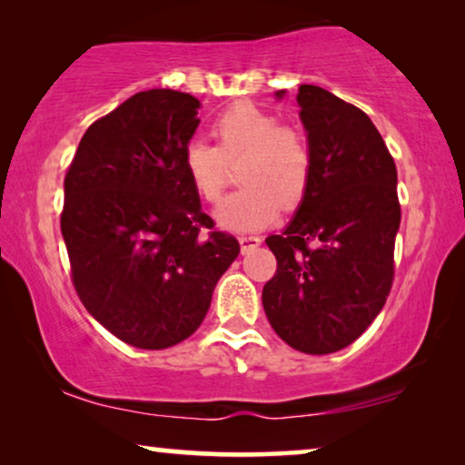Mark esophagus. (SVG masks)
<instances>
[{
	"label": "esophagus",
	"mask_w": 465,
	"mask_h": 465,
	"mask_svg": "<svg viewBox=\"0 0 465 465\" xmlns=\"http://www.w3.org/2000/svg\"><path fill=\"white\" fill-rule=\"evenodd\" d=\"M239 243H241V252H250L253 247H258L262 243V239L260 237H253V234H245V237H239Z\"/></svg>",
	"instance_id": "obj_1"
}]
</instances>
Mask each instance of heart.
Masks as SVG:
<instances>
[{"mask_svg": "<svg viewBox=\"0 0 465 465\" xmlns=\"http://www.w3.org/2000/svg\"><path fill=\"white\" fill-rule=\"evenodd\" d=\"M218 148L193 139L183 148V173L201 201L218 205L224 194L226 161L245 154L239 180L245 183L220 207L231 231H256L275 222L282 209H296L313 180V150L307 135L258 105L234 104L213 123Z\"/></svg>", "mask_w": 465, "mask_h": 465, "instance_id": "obj_1", "label": "heart"}]
</instances>
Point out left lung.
Wrapping results in <instances>:
<instances>
[{"mask_svg": "<svg viewBox=\"0 0 465 465\" xmlns=\"http://www.w3.org/2000/svg\"><path fill=\"white\" fill-rule=\"evenodd\" d=\"M296 101L313 150V180L288 228L266 239L277 271L262 304L290 347L323 355L360 339L390 296L398 173L360 107L313 84L298 88Z\"/></svg>", "mask_w": 465, "mask_h": 465, "instance_id": "8db88e82", "label": "left lung"}]
</instances>
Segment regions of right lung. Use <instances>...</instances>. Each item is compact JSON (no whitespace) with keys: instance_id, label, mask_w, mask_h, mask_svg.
<instances>
[{"instance_id":"obj_1","label":"right lung","mask_w":465,"mask_h":465,"mask_svg":"<svg viewBox=\"0 0 465 465\" xmlns=\"http://www.w3.org/2000/svg\"><path fill=\"white\" fill-rule=\"evenodd\" d=\"M199 107L171 88L133 94L88 126L65 173L74 288L101 326L139 349L188 339L241 250L213 231L183 173Z\"/></svg>"}]
</instances>
